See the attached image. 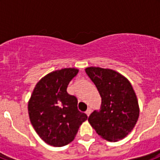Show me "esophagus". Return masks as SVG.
<instances>
[{
	"label": "esophagus",
	"instance_id": "obj_1",
	"mask_svg": "<svg viewBox=\"0 0 160 160\" xmlns=\"http://www.w3.org/2000/svg\"><path fill=\"white\" fill-rule=\"evenodd\" d=\"M91 111H92V109L90 108V107H89V108L87 110V111H86V114H87V115L89 116V115L90 114V113H91Z\"/></svg>",
	"mask_w": 160,
	"mask_h": 160
}]
</instances>
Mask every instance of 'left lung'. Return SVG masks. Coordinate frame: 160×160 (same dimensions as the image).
Here are the masks:
<instances>
[{
  "label": "left lung",
  "instance_id": "1",
  "mask_svg": "<svg viewBox=\"0 0 160 160\" xmlns=\"http://www.w3.org/2000/svg\"><path fill=\"white\" fill-rule=\"evenodd\" d=\"M86 73L102 98L100 110L90 114L89 122L98 135L107 140L122 139L132 131L139 115L132 86L125 77L110 69L88 67Z\"/></svg>",
  "mask_w": 160,
  "mask_h": 160
}]
</instances>
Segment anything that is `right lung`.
<instances>
[{"label":"right lung","mask_w":160,"mask_h":160,"mask_svg":"<svg viewBox=\"0 0 160 160\" xmlns=\"http://www.w3.org/2000/svg\"><path fill=\"white\" fill-rule=\"evenodd\" d=\"M78 73L74 68L51 72L37 83L32 91L28 105L29 119L38 135L49 145L70 143L88 118L78 111L77 98L66 91Z\"/></svg>","instance_id":"obj_1"}]
</instances>
